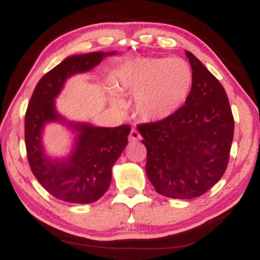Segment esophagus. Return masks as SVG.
<instances>
[{"label": "esophagus", "instance_id": "34e87169", "mask_svg": "<svg viewBox=\"0 0 260 260\" xmlns=\"http://www.w3.org/2000/svg\"><path fill=\"white\" fill-rule=\"evenodd\" d=\"M140 140H141V135H140V133H138V130L137 129L131 130L130 136H129V141L130 142H137Z\"/></svg>", "mask_w": 260, "mask_h": 260}]
</instances>
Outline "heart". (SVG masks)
Segmentation results:
<instances>
[{
    "label": "heart",
    "mask_w": 260,
    "mask_h": 260,
    "mask_svg": "<svg viewBox=\"0 0 260 260\" xmlns=\"http://www.w3.org/2000/svg\"><path fill=\"white\" fill-rule=\"evenodd\" d=\"M193 71L181 58H136L119 72L122 91L135 98V113L145 123H161L175 116L189 98ZM115 105L123 108L118 94Z\"/></svg>",
    "instance_id": "heart-1"
}]
</instances>
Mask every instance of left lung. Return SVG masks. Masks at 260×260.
I'll return each mask as SVG.
<instances>
[{
	"label": "left lung",
	"instance_id": "1",
	"mask_svg": "<svg viewBox=\"0 0 260 260\" xmlns=\"http://www.w3.org/2000/svg\"><path fill=\"white\" fill-rule=\"evenodd\" d=\"M186 55L194 76L186 104L165 122L138 126L148 179L158 194L172 199L201 197L221 179L234 131L222 85L190 52Z\"/></svg>",
	"mask_w": 260,
	"mask_h": 260
}]
</instances>
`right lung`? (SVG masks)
<instances>
[{
  "label": "right lung",
  "mask_w": 260,
  "mask_h": 260,
  "mask_svg": "<svg viewBox=\"0 0 260 260\" xmlns=\"http://www.w3.org/2000/svg\"><path fill=\"white\" fill-rule=\"evenodd\" d=\"M117 51L92 52L67 56L45 74L31 95L24 118V140L30 169L41 186L59 200L71 204H92L109 189L112 167L127 144L131 127L94 126L73 122L60 115L55 99L66 80L93 70ZM59 122L75 135L71 151L63 158H53L44 150L43 130L47 123Z\"/></svg>",
  "instance_id": "obj_1"
}]
</instances>
